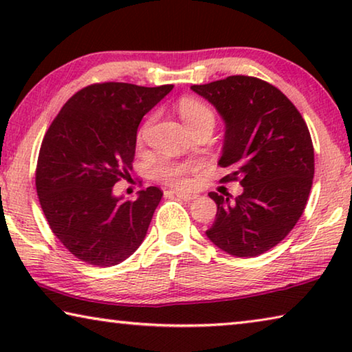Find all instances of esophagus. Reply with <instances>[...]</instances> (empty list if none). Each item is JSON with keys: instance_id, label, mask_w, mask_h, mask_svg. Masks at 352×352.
Listing matches in <instances>:
<instances>
[{"instance_id": "34e87169", "label": "esophagus", "mask_w": 352, "mask_h": 352, "mask_svg": "<svg viewBox=\"0 0 352 352\" xmlns=\"http://www.w3.org/2000/svg\"><path fill=\"white\" fill-rule=\"evenodd\" d=\"M170 194H174L175 197L182 199V200H186V201H190V200L197 199V195H195V194H192V192H188V190H180V189H174V190H170Z\"/></svg>"}]
</instances>
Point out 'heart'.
Segmentation results:
<instances>
[{
    "label": "heart",
    "instance_id": "obj_1",
    "mask_svg": "<svg viewBox=\"0 0 352 352\" xmlns=\"http://www.w3.org/2000/svg\"><path fill=\"white\" fill-rule=\"evenodd\" d=\"M178 113L183 119V122L186 124L189 132H192L195 129L200 127H214V113L205 102H201L199 99L194 98H182L177 104ZM153 118H148L147 121L142 124L140 129L138 138L142 140L147 133L148 127L152 126ZM190 170V164L188 163H177V162H162L157 168L153 169L155 178H158L160 182L166 184H172V186H183L186 184V175Z\"/></svg>",
    "mask_w": 352,
    "mask_h": 352
}]
</instances>
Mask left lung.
Returning <instances> with one entry per match:
<instances>
[{
  "mask_svg": "<svg viewBox=\"0 0 352 352\" xmlns=\"http://www.w3.org/2000/svg\"><path fill=\"white\" fill-rule=\"evenodd\" d=\"M190 90L211 102L225 121L219 164L222 182H239L242 194L210 192L216 220L206 236L228 254L253 258L278 245L305 211L314 178V146L301 113L269 82L230 76Z\"/></svg>",
  "mask_w": 352,
  "mask_h": 352,
  "instance_id": "8db88e82",
  "label": "left lung"
}]
</instances>
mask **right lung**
I'll return each mask as SVG.
<instances>
[{"label": "right lung", "instance_id": "1", "mask_svg": "<svg viewBox=\"0 0 352 352\" xmlns=\"http://www.w3.org/2000/svg\"><path fill=\"white\" fill-rule=\"evenodd\" d=\"M172 88L93 83L71 96L47 129L35 188L52 233L77 259L111 267L144 241L163 190L148 186L124 201L113 186L132 170L142 116Z\"/></svg>", "mask_w": 352, "mask_h": 352}]
</instances>
